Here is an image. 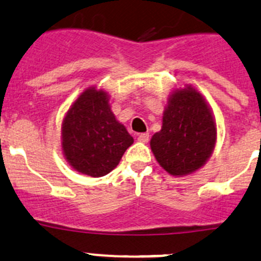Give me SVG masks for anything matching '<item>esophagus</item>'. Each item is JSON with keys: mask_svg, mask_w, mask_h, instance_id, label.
Here are the masks:
<instances>
[{"mask_svg": "<svg viewBox=\"0 0 261 261\" xmlns=\"http://www.w3.org/2000/svg\"><path fill=\"white\" fill-rule=\"evenodd\" d=\"M138 141L142 143H147L149 141V133H141L138 136Z\"/></svg>", "mask_w": 261, "mask_h": 261, "instance_id": "esophagus-1", "label": "esophagus"}]
</instances>
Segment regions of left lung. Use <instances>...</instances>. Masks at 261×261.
Masks as SVG:
<instances>
[{"instance_id":"8db88e82","label":"left lung","mask_w":261,"mask_h":261,"mask_svg":"<svg viewBox=\"0 0 261 261\" xmlns=\"http://www.w3.org/2000/svg\"><path fill=\"white\" fill-rule=\"evenodd\" d=\"M216 144V123L205 98L187 85L168 98L162 129L153 134L150 149L172 176H186L202 167Z\"/></svg>"}]
</instances>
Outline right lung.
Segmentation results:
<instances>
[{
	"instance_id": "right-lung-1",
	"label": "right lung",
	"mask_w": 261,
	"mask_h": 261,
	"mask_svg": "<svg viewBox=\"0 0 261 261\" xmlns=\"http://www.w3.org/2000/svg\"><path fill=\"white\" fill-rule=\"evenodd\" d=\"M61 146L69 165L90 177L118 166L133 137L115 119L107 91L88 88L72 103L61 127Z\"/></svg>"
}]
</instances>
